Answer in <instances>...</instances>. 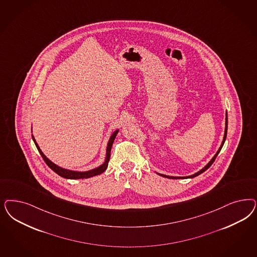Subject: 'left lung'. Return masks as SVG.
<instances>
[{
    "instance_id": "1",
    "label": "left lung",
    "mask_w": 257,
    "mask_h": 257,
    "mask_svg": "<svg viewBox=\"0 0 257 257\" xmlns=\"http://www.w3.org/2000/svg\"><path fill=\"white\" fill-rule=\"evenodd\" d=\"M225 124H226V126H225V133H224V138H223V141H222V144H221V146H220V148L218 149V150H217V152L215 153V156L214 157L212 158V160L208 163L207 165L206 166H204L201 170H199V172L198 173H196V174L194 175H191V176H188V177H171V176H166V175H163V174H159L160 176H162V177H166V178H168V179H189V178H194V177H197V176H199V174H201V173H203L205 170H207L208 168L210 167V166H212L213 165V163L215 162V158H216V156L218 155V153L220 152V150H221V149H222V147H223L224 145V142H225V140H226V136H227V130H228V117H227V112H226V122H225Z\"/></svg>"
}]
</instances>
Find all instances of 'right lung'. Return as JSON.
I'll use <instances>...</instances> for the list:
<instances>
[{
    "label": "right lung",
    "instance_id": "obj_1",
    "mask_svg": "<svg viewBox=\"0 0 257 257\" xmlns=\"http://www.w3.org/2000/svg\"><path fill=\"white\" fill-rule=\"evenodd\" d=\"M117 133H118V130L112 133V135H111L110 138H109V141H108V147H107V155H106L105 163H104L102 166H100L99 167L94 168V169L90 170V171H86V172L72 171V170H68V169L61 168V167H59V166H57V165H55L54 163H52L49 159L42 153V151L41 150V149H40V147H39L38 144H37V142L35 141L33 136H32V138H33L34 143H35L37 149L39 150L40 154L42 155V159L44 160V162L46 163V165L49 166L50 168H51L54 172H56L57 174L59 175V176L62 177V178L70 179V180H75V179H88V178H91V177H93V176L100 175L107 169L108 161H109V158H110V150H111V147H112V144H113V142H114V139H115Z\"/></svg>",
    "mask_w": 257,
    "mask_h": 257
}]
</instances>
